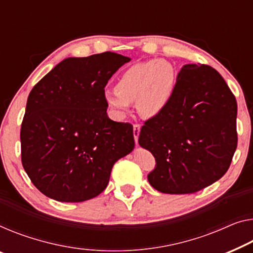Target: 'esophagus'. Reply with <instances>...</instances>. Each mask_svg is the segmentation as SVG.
<instances>
[{
    "instance_id": "34e87169",
    "label": "esophagus",
    "mask_w": 253,
    "mask_h": 253,
    "mask_svg": "<svg viewBox=\"0 0 253 253\" xmlns=\"http://www.w3.org/2000/svg\"><path fill=\"white\" fill-rule=\"evenodd\" d=\"M139 131H141V125H138V124H134V126H133V134H134L135 143H136V144H137V142H138Z\"/></svg>"
}]
</instances>
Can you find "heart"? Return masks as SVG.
<instances>
[{"mask_svg": "<svg viewBox=\"0 0 253 253\" xmlns=\"http://www.w3.org/2000/svg\"><path fill=\"white\" fill-rule=\"evenodd\" d=\"M176 74L165 60H148L130 66L120 75L116 89L104 92V102L116 117L127 114L130 104L136 102L143 117H154L170 101Z\"/></svg>", "mask_w": 253, "mask_h": 253, "instance_id": "1", "label": "heart"}]
</instances>
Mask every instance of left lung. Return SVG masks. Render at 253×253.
<instances>
[{
	"label": "left lung",
	"instance_id": "1",
	"mask_svg": "<svg viewBox=\"0 0 253 253\" xmlns=\"http://www.w3.org/2000/svg\"><path fill=\"white\" fill-rule=\"evenodd\" d=\"M236 115L234 94L216 69L183 66L170 101L139 131V145L156 159L151 186L190 194L221 178L237 146Z\"/></svg>",
	"mask_w": 253,
	"mask_h": 253
}]
</instances>
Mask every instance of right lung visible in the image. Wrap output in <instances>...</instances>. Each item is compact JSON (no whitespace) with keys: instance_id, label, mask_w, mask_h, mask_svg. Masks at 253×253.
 Returning <instances> with one entry per match:
<instances>
[{"instance_id":"obj_1","label":"right lung","mask_w":253,"mask_h":253,"mask_svg":"<svg viewBox=\"0 0 253 253\" xmlns=\"http://www.w3.org/2000/svg\"><path fill=\"white\" fill-rule=\"evenodd\" d=\"M128 61L114 52L68 58L30 90L21 163L44 195L60 202L95 198L116 161L133 151V126L109 118L103 97L109 79Z\"/></svg>"}]
</instances>
